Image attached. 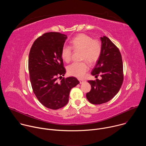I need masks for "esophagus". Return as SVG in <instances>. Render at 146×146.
Masks as SVG:
<instances>
[{"label": "esophagus", "mask_w": 146, "mask_h": 146, "mask_svg": "<svg viewBox=\"0 0 146 146\" xmlns=\"http://www.w3.org/2000/svg\"><path fill=\"white\" fill-rule=\"evenodd\" d=\"M79 81H80V84H83V83L86 81L85 80H82V79H79Z\"/></svg>", "instance_id": "obj_1"}]
</instances>
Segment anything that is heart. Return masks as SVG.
<instances>
[{"label": "heart", "instance_id": "b5f03b06", "mask_svg": "<svg viewBox=\"0 0 146 146\" xmlns=\"http://www.w3.org/2000/svg\"><path fill=\"white\" fill-rule=\"evenodd\" d=\"M72 46L75 51L82 50L81 59L94 64L99 59L102 52V44L98 40L93 39L88 35L80 33L70 41ZM73 49L69 46H64L62 48L61 57L67 63L71 60ZM89 70L87 62H74L68 66V73L77 78H82Z\"/></svg>", "mask_w": 146, "mask_h": 146}]
</instances>
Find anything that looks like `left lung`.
Segmentation results:
<instances>
[{"label": "left lung", "mask_w": 146, "mask_h": 146, "mask_svg": "<svg viewBox=\"0 0 146 146\" xmlns=\"http://www.w3.org/2000/svg\"><path fill=\"white\" fill-rule=\"evenodd\" d=\"M101 55L92 69L91 74L102 79L88 80L91 91L86 94L88 101L94 105H100L113 99L119 91L123 82V65L119 49L106 36L100 37Z\"/></svg>", "instance_id": "1"}]
</instances>
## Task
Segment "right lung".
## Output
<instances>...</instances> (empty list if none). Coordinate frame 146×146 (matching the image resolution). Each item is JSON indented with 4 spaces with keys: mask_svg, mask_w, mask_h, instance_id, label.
Wrapping results in <instances>:
<instances>
[{
    "mask_svg": "<svg viewBox=\"0 0 146 146\" xmlns=\"http://www.w3.org/2000/svg\"><path fill=\"white\" fill-rule=\"evenodd\" d=\"M67 38L59 32L46 33L34 41L29 52V72L33 92L43 105L52 110L65 106L71 89L80 83L74 77L61 78L66 70L61 51Z\"/></svg>",
    "mask_w": 146,
    "mask_h": 146,
    "instance_id": "add662e5",
    "label": "right lung"
}]
</instances>
